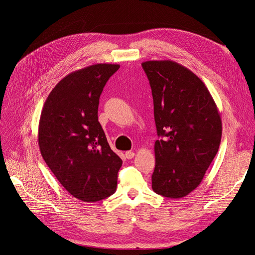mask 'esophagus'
<instances>
[{
    "label": "esophagus",
    "instance_id": "1",
    "mask_svg": "<svg viewBox=\"0 0 255 255\" xmlns=\"http://www.w3.org/2000/svg\"><path fill=\"white\" fill-rule=\"evenodd\" d=\"M134 152L133 151H127V152H125V156H126V158L127 159H132L134 157Z\"/></svg>",
    "mask_w": 255,
    "mask_h": 255
}]
</instances>
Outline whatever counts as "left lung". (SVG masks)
<instances>
[{"label":"left lung","mask_w":255,"mask_h":255,"mask_svg":"<svg viewBox=\"0 0 255 255\" xmlns=\"http://www.w3.org/2000/svg\"><path fill=\"white\" fill-rule=\"evenodd\" d=\"M152 90L155 141L153 191L182 198L201 183L222 136V121L202 80L172 60L141 63Z\"/></svg>","instance_id":"1"}]
</instances>
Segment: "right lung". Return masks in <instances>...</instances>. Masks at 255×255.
Listing matches in <instances>:
<instances>
[{
  "mask_svg": "<svg viewBox=\"0 0 255 255\" xmlns=\"http://www.w3.org/2000/svg\"><path fill=\"white\" fill-rule=\"evenodd\" d=\"M120 68L97 63L55 86L41 110L38 146L55 177L72 196L97 202L115 194L122 159L110 149L98 121L99 99Z\"/></svg>",
  "mask_w": 255,
  "mask_h": 255,
  "instance_id": "obj_1",
  "label": "right lung"
}]
</instances>
